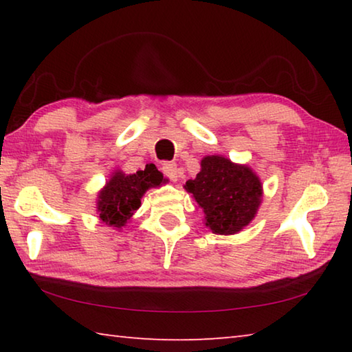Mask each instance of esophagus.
<instances>
[{
  "instance_id": "obj_1",
  "label": "esophagus",
  "mask_w": 352,
  "mask_h": 352,
  "mask_svg": "<svg viewBox=\"0 0 352 352\" xmlns=\"http://www.w3.org/2000/svg\"><path fill=\"white\" fill-rule=\"evenodd\" d=\"M162 170H163V174L168 177V178H170L172 182H177V178H178V169H177V164L175 163H163V168H162Z\"/></svg>"
}]
</instances>
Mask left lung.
<instances>
[{
  "mask_svg": "<svg viewBox=\"0 0 352 352\" xmlns=\"http://www.w3.org/2000/svg\"><path fill=\"white\" fill-rule=\"evenodd\" d=\"M201 169L184 189L205 212V225L214 234H236L254 219L262 199L259 177L247 164L222 155H208Z\"/></svg>",
  "mask_w": 352,
  "mask_h": 352,
  "instance_id": "left-lung-1",
  "label": "left lung"
}]
</instances>
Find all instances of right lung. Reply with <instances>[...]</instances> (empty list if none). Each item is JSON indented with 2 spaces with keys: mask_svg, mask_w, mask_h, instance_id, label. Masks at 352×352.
I'll use <instances>...</instances> for the list:
<instances>
[{
  "mask_svg": "<svg viewBox=\"0 0 352 352\" xmlns=\"http://www.w3.org/2000/svg\"><path fill=\"white\" fill-rule=\"evenodd\" d=\"M166 180L155 164H147L144 170L135 174H124L122 170L113 172L110 180L100 189L98 195V214L100 222L122 228L133 212L141 206V199L147 189L162 186Z\"/></svg>",
  "mask_w": 352,
  "mask_h": 352,
  "instance_id": "1",
  "label": "right lung"
}]
</instances>
